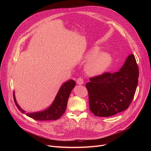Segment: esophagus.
Masks as SVG:
<instances>
[{"mask_svg": "<svg viewBox=\"0 0 151 151\" xmlns=\"http://www.w3.org/2000/svg\"><path fill=\"white\" fill-rule=\"evenodd\" d=\"M76 83L78 84V85H82L83 83V78H78V79L76 80Z\"/></svg>", "mask_w": 151, "mask_h": 151, "instance_id": "esophagus-1", "label": "esophagus"}]
</instances>
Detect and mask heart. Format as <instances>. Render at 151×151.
I'll return each instance as SVG.
<instances>
[{"instance_id": "obj_1", "label": "heart", "mask_w": 151, "mask_h": 151, "mask_svg": "<svg viewBox=\"0 0 151 151\" xmlns=\"http://www.w3.org/2000/svg\"><path fill=\"white\" fill-rule=\"evenodd\" d=\"M97 47L91 49L85 56L88 60L85 66V70L90 76H99L103 74L112 63V57L107 52H99Z\"/></svg>"}]
</instances>
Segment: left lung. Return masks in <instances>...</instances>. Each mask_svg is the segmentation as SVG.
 Masks as SVG:
<instances>
[{
  "mask_svg": "<svg viewBox=\"0 0 151 151\" xmlns=\"http://www.w3.org/2000/svg\"><path fill=\"white\" fill-rule=\"evenodd\" d=\"M139 74L136 58L131 54L118 72L90 78L86 83L90 111L96 116L108 117L127 109L136 93Z\"/></svg>",
  "mask_w": 151,
  "mask_h": 151,
  "instance_id": "left-lung-1",
  "label": "left lung"
}]
</instances>
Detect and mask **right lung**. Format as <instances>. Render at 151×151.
I'll list each match as a JSON object with an SVG mask.
<instances>
[{"label":"right lung","mask_w":151,"mask_h":151,"mask_svg":"<svg viewBox=\"0 0 151 151\" xmlns=\"http://www.w3.org/2000/svg\"><path fill=\"white\" fill-rule=\"evenodd\" d=\"M76 85L75 82L70 79L68 82H66L62 85L60 88L54 101L50 106L48 109L44 111L34 112V113H27L26 115L32 118L36 121H48V120H57L65 112L68 101L70 94ZM14 100L17 108L23 114H25V111L23 110L17 104L15 100L14 91Z\"/></svg>","instance_id":"add662e5"}]
</instances>
